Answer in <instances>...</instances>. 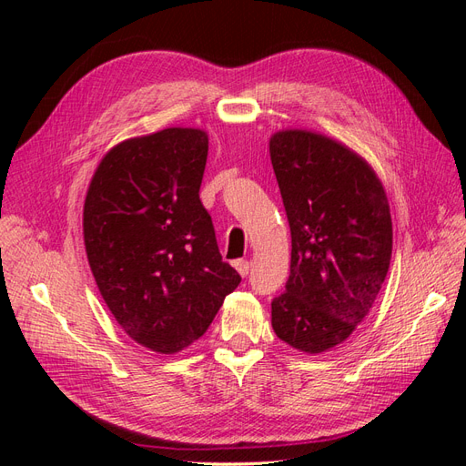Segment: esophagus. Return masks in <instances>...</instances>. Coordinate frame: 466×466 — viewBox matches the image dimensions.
Wrapping results in <instances>:
<instances>
[{"label":"esophagus","mask_w":466,"mask_h":466,"mask_svg":"<svg viewBox=\"0 0 466 466\" xmlns=\"http://www.w3.org/2000/svg\"><path fill=\"white\" fill-rule=\"evenodd\" d=\"M235 268H237L238 274L247 276L248 270H250V262H248V260H237V262H235Z\"/></svg>","instance_id":"esophagus-1"}]
</instances>
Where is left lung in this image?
<instances>
[{"mask_svg": "<svg viewBox=\"0 0 466 466\" xmlns=\"http://www.w3.org/2000/svg\"><path fill=\"white\" fill-rule=\"evenodd\" d=\"M270 159L291 231L272 329L295 350L320 354L356 330L387 278L389 200L370 163L322 134L276 132Z\"/></svg>", "mask_w": 466, "mask_h": 466, "instance_id": "8db88e82", "label": "left lung"}]
</instances>
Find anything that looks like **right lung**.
Returning <instances> with one entry per match:
<instances>
[{
    "label": "right lung",
    "instance_id": "obj_1",
    "mask_svg": "<svg viewBox=\"0 0 466 466\" xmlns=\"http://www.w3.org/2000/svg\"><path fill=\"white\" fill-rule=\"evenodd\" d=\"M208 134L165 128L112 147L83 206L91 272L132 340L177 354L208 330L241 276L200 202Z\"/></svg>",
    "mask_w": 466,
    "mask_h": 466
}]
</instances>
